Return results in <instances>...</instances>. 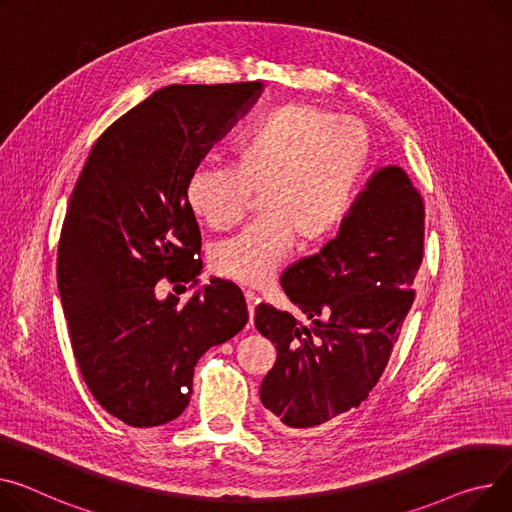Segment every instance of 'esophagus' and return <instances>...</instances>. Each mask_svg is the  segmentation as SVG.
Here are the masks:
<instances>
[{"label":"esophagus","instance_id":"obj_1","mask_svg":"<svg viewBox=\"0 0 512 512\" xmlns=\"http://www.w3.org/2000/svg\"><path fill=\"white\" fill-rule=\"evenodd\" d=\"M245 300H247V309H249V323H253V315L259 304V298L253 292H245Z\"/></svg>","mask_w":512,"mask_h":512}]
</instances>
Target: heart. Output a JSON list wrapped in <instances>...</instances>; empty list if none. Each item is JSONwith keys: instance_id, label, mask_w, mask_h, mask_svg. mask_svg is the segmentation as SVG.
<instances>
[{"instance_id": "heart-1", "label": "heart", "mask_w": 512, "mask_h": 512, "mask_svg": "<svg viewBox=\"0 0 512 512\" xmlns=\"http://www.w3.org/2000/svg\"><path fill=\"white\" fill-rule=\"evenodd\" d=\"M370 156V135L356 119L313 105H284L234 146L232 166L201 164L185 181L191 214L212 230L241 220L259 195V220L214 245L216 276L263 286L292 245L315 249L344 222Z\"/></svg>"}]
</instances>
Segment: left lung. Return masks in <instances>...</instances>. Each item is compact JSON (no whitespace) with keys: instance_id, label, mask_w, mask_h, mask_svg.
<instances>
[{"instance_id":"1","label":"left lung","mask_w":512,"mask_h":512,"mask_svg":"<svg viewBox=\"0 0 512 512\" xmlns=\"http://www.w3.org/2000/svg\"><path fill=\"white\" fill-rule=\"evenodd\" d=\"M424 257V201L399 166L374 173L337 236L282 276L302 323L259 304L278 358L259 389L269 422L298 434L358 407L379 383L412 309Z\"/></svg>"}]
</instances>
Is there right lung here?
Wrapping results in <instances>:
<instances>
[{
  "label": "right lung",
  "instance_id": "1",
  "mask_svg": "<svg viewBox=\"0 0 512 512\" xmlns=\"http://www.w3.org/2000/svg\"><path fill=\"white\" fill-rule=\"evenodd\" d=\"M261 82L173 84L119 117L94 142L67 206L57 288L82 377L105 410L135 428L179 418L193 370L247 321L232 282L212 278L187 304L156 298L158 280L201 274V234L185 181Z\"/></svg>",
  "mask_w": 512,
  "mask_h": 512
}]
</instances>
